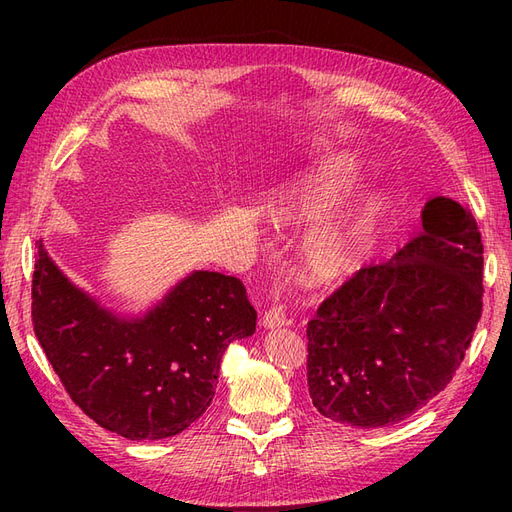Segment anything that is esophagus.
<instances>
[{"label":"esophagus","instance_id":"esophagus-1","mask_svg":"<svg viewBox=\"0 0 512 512\" xmlns=\"http://www.w3.org/2000/svg\"><path fill=\"white\" fill-rule=\"evenodd\" d=\"M286 322H288V318H286L282 307H271V309H267V312L262 314V318H260V324H262V327H265V329H280V327H284Z\"/></svg>","mask_w":512,"mask_h":512}]
</instances>
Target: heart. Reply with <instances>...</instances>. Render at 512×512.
<instances>
[{"mask_svg":"<svg viewBox=\"0 0 512 512\" xmlns=\"http://www.w3.org/2000/svg\"><path fill=\"white\" fill-rule=\"evenodd\" d=\"M361 168L348 153H329L309 168L305 179L269 207L275 224H307L322 220L359 185ZM371 207L359 205L320 224L303 247V275L309 284L344 282L367 250Z\"/></svg>","mask_w":512,"mask_h":512,"instance_id":"1","label":"heart"}]
</instances>
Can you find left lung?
Masks as SVG:
<instances>
[{"label":"left lung","mask_w":512,"mask_h":512,"mask_svg":"<svg viewBox=\"0 0 512 512\" xmlns=\"http://www.w3.org/2000/svg\"><path fill=\"white\" fill-rule=\"evenodd\" d=\"M423 232L356 271L307 322V384L335 423L378 429L446 389L483 312V243L453 198L425 205Z\"/></svg>","instance_id":"8db88e82"}]
</instances>
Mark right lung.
<instances>
[{
    "label": "right lung",
    "instance_id": "1",
    "mask_svg": "<svg viewBox=\"0 0 512 512\" xmlns=\"http://www.w3.org/2000/svg\"><path fill=\"white\" fill-rule=\"evenodd\" d=\"M32 320L68 395L128 440L177 436L205 414L220 363L256 331V309L232 275L192 271L143 316H121L74 286L36 243Z\"/></svg>",
    "mask_w": 512,
    "mask_h": 512
}]
</instances>
